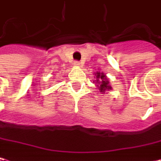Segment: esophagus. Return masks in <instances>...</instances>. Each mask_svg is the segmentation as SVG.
Masks as SVG:
<instances>
[{
	"label": "esophagus",
	"mask_w": 161,
	"mask_h": 161,
	"mask_svg": "<svg viewBox=\"0 0 161 161\" xmlns=\"http://www.w3.org/2000/svg\"><path fill=\"white\" fill-rule=\"evenodd\" d=\"M74 66L76 67H81V64L78 62V61H75V63H74Z\"/></svg>",
	"instance_id": "1"
}]
</instances>
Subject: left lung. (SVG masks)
<instances>
[{
    "label": "left lung",
    "instance_id": "obj_1",
    "mask_svg": "<svg viewBox=\"0 0 161 161\" xmlns=\"http://www.w3.org/2000/svg\"><path fill=\"white\" fill-rule=\"evenodd\" d=\"M94 75L96 76V79L94 82H95V84L99 85V86L96 85V86L99 89V92L101 94H105L107 91L112 89V86H110L109 79L107 78V76H106L105 74L103 73V72H96V73H94Z\"/></svg>",
    "mask_w": 161,
    "mask_h": 161
}]
</instances>
